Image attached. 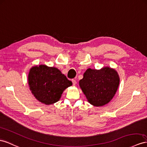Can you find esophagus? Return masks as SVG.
Segmentation results:
<instances>
[{
	"label": "esophagus",
	"instance_id": "obj_1",
	"mask_svg": "<svg viewBox=\"0 0 147 147\" xmlns=\"http://www.w3.org/2000/svg\"><path fill=\"white\" fill-rule=\"evenodd\" d=\"M71 81H72V82H73V86L76 85V80H74V79H73V80H71Z\"/></svg>",
	"mask_w": 147,
	"mask_h": 147
}]
</instances>
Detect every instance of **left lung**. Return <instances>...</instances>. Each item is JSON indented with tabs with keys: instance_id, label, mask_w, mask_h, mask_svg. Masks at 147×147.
Instances as JSON below:
<instances>
[{
	"instance_id": "left-lung-1",
	"label": "left lung",
	"mask_w": 147,
	"mask_h": 147,
	"mask_svg": "<svg viewBox=\"0 0 147 147\" xmlns=\"http://www.w3.org/2000/svg\"><path fill=\"white\" fill-rule=\"evenodd\" d=\"M120 79L116 71L105 67L100 70L88 69L80 81V86L90 104L102 106L115 94Z\"/></svg>"
}]
</instances>
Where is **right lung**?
Wrapping results in <instances>:
<instances>
[{
    "instance_id": "obj_1",
    "label": "right lung",
    "mask_w": 147,
    "mask_h": 147,
    "mask_svg": "<svg viewBox=\"0 0 147 147\" xmlns=\"http://www.w3.org/2000/svg\"><path fill=\"white\" fill-rule=\"evenodd\" d=\"M28 84L37 100L50 105L57 102L64 90L72 85V82L56 67L40 65L30 71Z\"/></svg>"
}]
</instances>
